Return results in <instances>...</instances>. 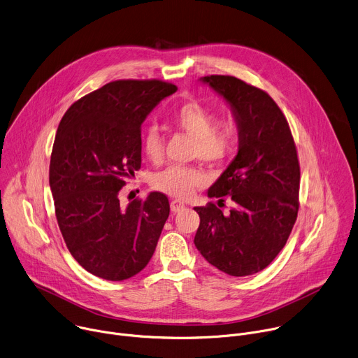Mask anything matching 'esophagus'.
Segmentation results:
<instances>
[{
	"mask_svg": "<svg viewBox=\"0 0 358 358\" xmlns=\"http://www.w3.org/2000/svg\"><path fill=\"white\" fill-rule=\"evenodd\" d=\"M186 208V206L182 203V201H179V200H172L171 201V210L173 211V213H179V211H182V210H185Z\"/></svg>",
	"mask_w": 358,
	"mask_h": 358,
	"instance_id": "esophagus-1",
	"label": "esophagus"
}]
</instances>
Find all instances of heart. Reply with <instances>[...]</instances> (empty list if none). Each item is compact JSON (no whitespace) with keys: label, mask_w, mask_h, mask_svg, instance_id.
Masks as SVG:
<instances>
[{"label":"heart","mask_w":358,"mask_h":358,"mask_svg":"<svg viewBox=\"0 0 358 358\" xmlns=\"http://www.w3.org/2000/svg\"><path fill=\"white\" fill-rule=\"evenodd\" d=\"M217 115L204 104L189 100L173 110V125L193 136L192 154L203 161L222 164L231 158L238 145V129L231 121H217ZM142 150L152 162L164 155V139L150 127L142 139ZM207 173L194 165H172L152 176V187L176 199H187L207 183Z\"/></svg>","instance_id":"b5f03b06"}]
</instances>
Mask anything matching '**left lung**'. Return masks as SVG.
Instances as JSON below:
<instances>
[{"label":"left lung","instance_id":"1","mask_svg":"<svg viewBox=\"0 0 358 358\" xmlns=\"http://www.w3.org/2000/svg\"><path fill=\"white\" fill-rule=\"evenodd\" d=\"M231 106L240 129V150L208 189L213 201L197 206L194 245L217 269L247 276L266 268L287 244L299 211L301 166L295 141L278 104L262 89L227 75L204 76Z\"/></svg>","mask_w":358,"mask_h":358}]
</instances>
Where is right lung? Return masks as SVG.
Segmentation results:
<instances>
[{"instance_id": "1", "label": "right lung", "mask_w": 358, "mask_h": 358, "mask_svg": "<svg viewBox=\"0 0 358 358\" xmlns=\"http://www.w3.org/2000/svg\"><path fill=\"white\" fill-rule=\"evenodd\" d=\"M176 89L158 79L114 80L60 120L49 166L56 220L70 254L99 278L128 279L154 255L168 196L152 192L122 207L118 193L141 168V124Z\"/></svg>"}]
</instances>
